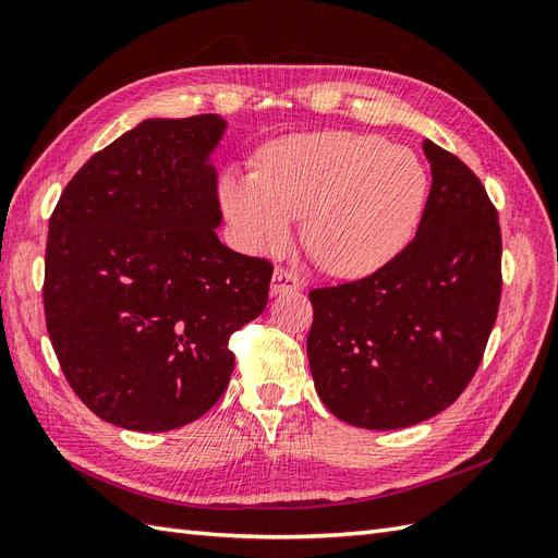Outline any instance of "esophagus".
Returning a JSON list of instances; mask_svg holds the SVG:
<instances>
[{
    "mask_svg": "<svg viewBox=\"0 0 558 558\" xmlns=\"http://www.w3.org/2000/svg\"><path fill=\"white\" fill-rule=\"evenodd\" d=\"M300 291V279L295 272L289 269H275L272 283H269V295H283V293H295Z\"/></svg>",
    "mask_w": 558,
    "mask_h": 558,
    "instance_id": "34e87169",
    "label": "esophagus"
}]
</instances>
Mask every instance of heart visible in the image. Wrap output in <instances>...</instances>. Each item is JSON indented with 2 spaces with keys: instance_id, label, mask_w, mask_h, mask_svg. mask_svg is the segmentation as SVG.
Returning <instances> with one entry per match:
<instances>
[{
  "instance_id": "b5f03b06",
  "label": "heart",
  "mask_w": 558,
  "mask_h": 558,
  "mask_svg": "<svg viewBox=\"0 0 558 558\" xmlns=\"http://www.w3.org/2000/svg\"><path fill=\"white\" fill-rule=\"evenodd\" d=\"M428 172L408 146L344 130L293 134L267 146L260 172L230 170L221 205L244 248L277 253L307 216L305 242L335 277H367L410 244Z\"/></svg>"
}]
</instances>
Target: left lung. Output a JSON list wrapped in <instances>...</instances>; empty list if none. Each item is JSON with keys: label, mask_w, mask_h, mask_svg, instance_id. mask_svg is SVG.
<instances>
[{"label": "left lung", "mask_w": 558, "mask_h": 558, "mask_svg": "<svg viewBox=\"0 0 558 558\" xmlns=\"http://www.w3.org/2000/svg\"><path fill=\"white\" fill-rule=\"evenodd\" d=\"M424 154L433 183L416 238L375 275L310 293L316 393L367 430L447 410L477 373L498 314V211L468 165L430 140Z\"/></svg>", "instance_id": "8db88e82"}]
</instances>
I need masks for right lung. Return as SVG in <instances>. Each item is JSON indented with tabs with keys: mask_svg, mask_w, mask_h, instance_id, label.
I'll list each match as a JSON object with an SVG mask.
<instances>
[{
	"mask_svg": "<svg viewBox=\"0 0 558 558\" xmlns=\"http://www.w3.org/2000/svg\"><path fill=\"white\" fill-rule=\"evenodd\" d=\"M216 113L146 118L66 183L48 221L50 344L83 404L165 433L223 396L228 340L267 305L272 265L221 244Z\"/></svg>",
	"mask_w": 558,
	"mask_h": 558,
	"instance_id": "add662e5",
	"label": "right lung"
}]
</instances>
